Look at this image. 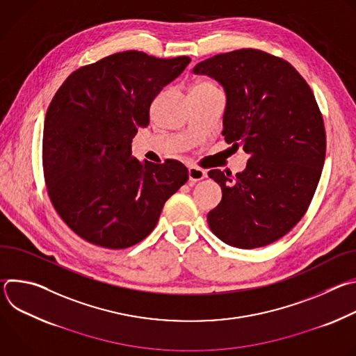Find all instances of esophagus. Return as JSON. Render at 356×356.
I'll use <instances>...</instances> for the list:
<instances>
[{"label": "esophagus", "mask_w": 356, "mask_h": 356, "mask_svg": "<svg viewBox=\"0 0 356 356\" xmlns=\"http://www.w3.org/2000/svg\"><path fill=\"white\" fill-rule=\"evenodd\" d=\"M206 177V172L200 169V168H195V166H190L188 168V180L190 181H198V180H202Z\"/></svg>", "instance_id": "obj_1"}]
</instances>
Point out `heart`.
I'll return each instance as SVG.
<instances>
[{
	"mask_svg": "<svg viewBox=\"0 0 356 356\" xmlns=\"http://www.w3.org/2000/svg\"><path fill=\"white\" fill-rule=\"evenodd\" d=\"M210 90H218V88H217L213 83H210V81L201 80V81H197V83L194 84L191 92H194V91H210Z\"/></svg>",
	"mask_w": 356,
	"mask_h": 356,
	"instance_id": "b5f03b06",
	"label": "heart"
}]
</instances>
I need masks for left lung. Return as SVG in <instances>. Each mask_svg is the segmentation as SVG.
Listing matches in <instances>:
<instances>
[{
    "label": "left lung",
    "instance_id": "left-lung-1",
    "mask_svg": "<svg viewBox=\"0 0 356 356\" xmlns=\"http://www.w3.org/2000/svg\"><path fill=\"white\" fill-rule=\"evenodd\" d=\"M193 72L224 87L222 135L249 155L235 177L209 172L222 190L209 225L231 246H266L306 214L321 177L327 140L316 97L289 62L258 49L216 55Z\"/></svg>",
    "mask_w": 356,
    "mask_h": 356
}]
</instances>
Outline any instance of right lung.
<instances>
[{
	"label": "right lung",
	"instance_id": "obj_1",
	"mask_svg": "<svg viewBox=\"0 0 356 356\" xmlns=\"http://www.w3.org/2000/svg\"><path fill=\"white\" fill-rule=\"evenodd\" d=\"M190 60L127 50L77 69L56 91L43 128L44 183L60 218L84 241L108 249L140 242L188 180L179 161L140 163L131 143L149 125L155 97Z\"/></svg>",
	"mask_w": 356,
	"mask_h": 356
}]
</instances>
